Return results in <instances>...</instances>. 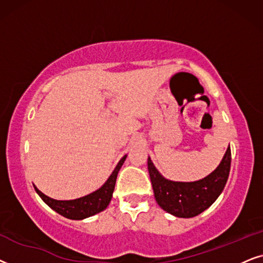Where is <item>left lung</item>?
Returning <instances> with one entry per match:
<instances>
[{
    "mask_svg": "<svg viewBox=\"0 0 263 263\" xmlns=\"http://www.w3.org/2000/svg\"><path fill=\"white\" fill-rule=\"evenodd\" d=\"M231 168V148L214 172L192 183L164 179L154 166L150 157L148 170L156 202L163 211L178 218H192L211 207L219 197L229 179Z\"/></svg>",
    "mask_w": 263,
    "mask_h": 263,
    "instance_id": "1",
    "label": "left lung"
}]
</instances>
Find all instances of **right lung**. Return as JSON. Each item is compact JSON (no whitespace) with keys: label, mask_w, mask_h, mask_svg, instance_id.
<instances>
[{"label":"right lung","mask_w":263,"mask_h":263,"mask_svg":"<svg viewBox=\"0 0 263 263\" xmlns=\"http://www.w3.org/2000/svg\"><path fill=\"white\" fill-rule=\"evenodd\" d=\"M125 159L126 156H124L119 161L113 173L110 174L108 180L99 190H96L90 195L84 196V197L72 199V201H58V199H52L48 197V196H45L36 186H34V190H36L37 194L40 195V197L47 203L52 211L59 213V214L65 216V218L72 220H82L89 218V216H92L97 214V213L104 211L108 207L111 196H113L118 172L121 168L122 163H124Z\"/></svg>","instance_id":"add662e5"}]
</instances>
